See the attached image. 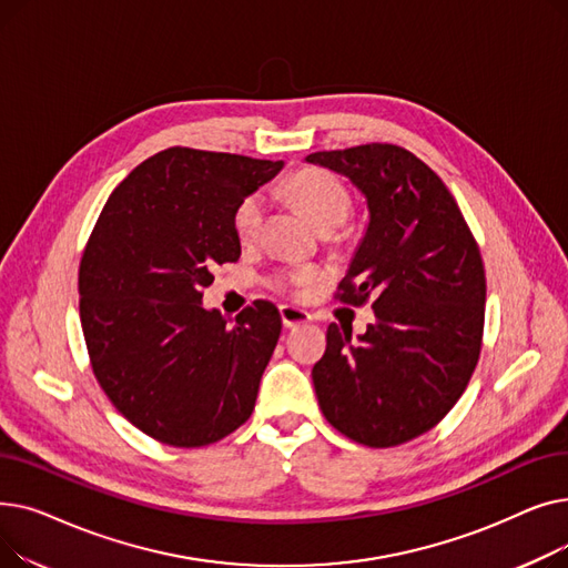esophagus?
<instances>
[{
  "label": "esophagus",
  "mask_w": 568,
  "mask_h": 568,
  "mask_svg": "<svg viewBox=\"0 0 568 568\" xmlns=\"http://www.w3.org/2000/svg\"><path fill=\"white\" fill-rule=\"evenodd\" d=\"M281 320H283V326H287V329H294V326L311 322V315L306 311H302V308L285 304V306H281Z\"/></svg>",
  "instance_id": "1"
}]
</instances>
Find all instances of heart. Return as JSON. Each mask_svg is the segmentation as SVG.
<instances>
[{
	"label": "heart",
	"mask_w": 568,
	"mask_h": 568,
	"mask_svg": "<svg viewBox=\"0 0 568 568\" xmlns=\"http://www.w3.org/2000/svg\"><path fill=\"white\" fill-rule=\"evenodd\" d=\"M285 189L317 230H336L341 223H345L352 209V195L347 186L334 172H326L322 168H300L292 172L287 176ZM262 214L264 200L260 193H251L236 202L232 212V230L239 236V242H253L262 225ZM313 281L315 274L311 268H302V272H278L272 278V285L276 290H296L302 285H311Z\"/></svg>",
	"instance_id": "1"
}]
</instances>
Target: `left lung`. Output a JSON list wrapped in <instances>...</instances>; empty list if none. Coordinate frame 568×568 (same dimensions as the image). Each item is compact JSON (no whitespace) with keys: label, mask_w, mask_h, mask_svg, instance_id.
I'll return each instance as SVG.
<instances>
[{"label":"left lung","mask_w":568,"mask_h":568,"mask_svg":"<svg viewBox=\"0 0 568 568\" xmlns=\"http://www.w3.org/2000/svg\"><path fill=\"white\" fill-rule=\"evenodd\" d=\"M306 161L366 195L371 221L336 300L375 311L356 341L329 324L317 403L345 437L389 449L435 428L467 389L484 338L481 251L452 191L407 149L371 142Z\"/></svg>","instance_id":"obj_1"}]
</instances>
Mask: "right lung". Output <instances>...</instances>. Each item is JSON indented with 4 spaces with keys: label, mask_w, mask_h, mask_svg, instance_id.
<instances>
[{
    "label": "right lung",
    "mask_w": 568,
    "mask_h": 568,
    "mask_svg": "<svg viewBox=\"0 0 568 568\" xmlns=\"http://www.w3.org/2000/svg\"><path fill=\"white\" fill-rule=\"evenodd\" d=\"M281 168L170 146L110 193L89 234L78 272L89 362L110 403L163 444H214L255 407L281 313L257 300L230 324L202 306V290L242 255L236 202Z\"/></svg>",
    "instance_id": "1"
}]
</instances>
